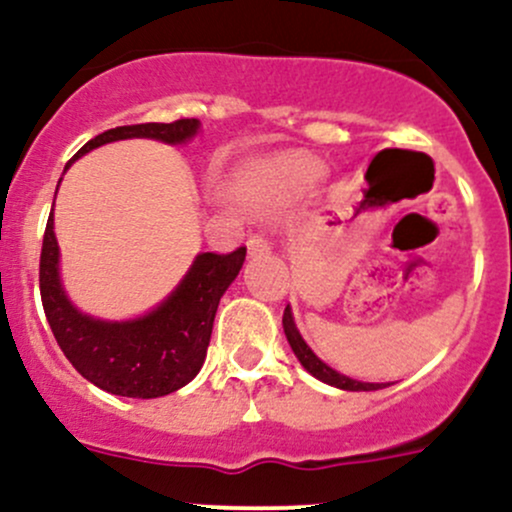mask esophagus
<instances>
[{
  "instance_id": "1",
  "label": "esophagus",
  "mask_w": 512,
  "mask_h": 512,
  "mask_svg": "<svg viewBox=\"0 0 512 512\" xmlns=\"http://www.w3.org/2000/svg\"><path fill=\"white\" fill-rule=\"evenodd\" d=\"M247 250H250V255H262V252H269V240L265 238V233L247 235Z\"/></svg>"
}]
</instances>
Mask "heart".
Segmentation results:
<instances>
[{
  "label": "heart",
  "instance_id": "heart-1",
  "mask_svg": "<svg viewBox=\"0 0 512 512\" xmlns=\"http://www.w3.org/2000/svg\"><path fill=\"white\" fill-rule=\"evenodd\" d=\"M313 179H316V170L313 167H289V170L282 172V177H277L274 187H252L250 199L255 204H272L279 196H289L306 189Z\"/></svg>",
  "mask_w": 512,
  "mask_h": 512
}]
</instances>
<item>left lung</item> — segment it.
I'll use <instances>...</instances> for the list:
<instances>
[{
    "mask_svg": "<svg viewBox=\"0 0 512 512\" xmlns=\"http://www.w3.org/2000/svg\"><path fill=\"white\" fill-rule=\"evenodd\" d=\"M284 333H286V340H289L291 350H294V355L299 357V362L303 364V369L306 372H311L316 379L325 381V384L330 386H338V389H345V391H376V389H384V384H367V381H357V379H350V376L345 374H338L335 369H330L328 364L320 362V359L313 355L311 347L306 345L301 338V333L296 330V323H294V316H291V308L286 306L284 308Z\"/></svg>",
    "mask_w": 512,
    "mask_h": 512,
    "instance_id": "1",
    "label": "left lung"
}]
</instances>
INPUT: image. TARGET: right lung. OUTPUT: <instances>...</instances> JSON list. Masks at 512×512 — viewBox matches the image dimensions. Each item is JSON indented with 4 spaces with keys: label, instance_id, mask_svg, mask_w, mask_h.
<instances>
[{
    "label": "right lung",
    "instance_id": "add662e5",
    "mask_svg": "<svg viewBox=\"0 0 512 512\" xmlns=\"http://www.w3.org/2000/svg\"><path fill=\"white\" fill-rule=\"evenodd\" d=\"M199 131L196 119L172 123H136L99 133L77 150V157L123 138H155L162 143H184ZM70 160V162H72ZM67 162V167H70ZM55 204V201H53ZM245 247L218 255L201 252L182 284L155 311L136 320L109 323L82 316L67 301L58 274V240L53 233V211L43 235L41 282L43 311L72 367L99 389L128 398H157L182 389L199 374L206 359L218 301L238 277Z\"/></svg>",
    "mask_w": 512,
    "mask_h": 512
}]
</instances>
